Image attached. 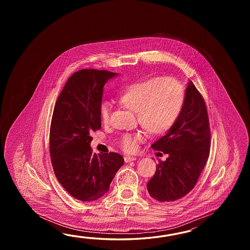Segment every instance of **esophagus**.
Masks as SVG:
<instances>
[{
    "label": "esophagus",
    "instance_id": "1",
    "mask_svg": "<svg viewBox=\"0 0 250 250\" xmlns=\"http://www.w3.org/2000/svg\"><path fill=\"white\" fill-rule=\"evenodd\" d=\"M136 157H132V156H124V161L125 163H129V162H133L136 161Z\"/></svg>",
    "mask_w": 250,
    "mask_h": 250
}]
</instances>
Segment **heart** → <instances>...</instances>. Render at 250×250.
I'll list each match as a JSON object with an SVG mask.
<instances>
[{"mask_svg":"<svg viewBox=\"0 0 250 250\" xmlns=\"http://www.w3.org/2000/svg\"><path fill=\"white\" fill-rule=\"evenodd\" d=\"M185 90L180 82L168 77H154L127 85L118 97L123 106L137 112L138 123L153 136L168 132L181 115L185 104ZM111 106L102 104L99 115L103 123L110 119ZM141 135L125 134L121 140L124 151L133 152Z\"/></svg>","mask_w":250,"mask_h":250,"instance_id":"obj_1","label":"heart"}]
</instances>
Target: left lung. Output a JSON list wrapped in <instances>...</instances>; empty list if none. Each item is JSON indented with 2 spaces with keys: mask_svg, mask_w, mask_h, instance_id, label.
Listing matches in <instances>:
<instances>
[{
  "mask_svg": "<svg viewBox=\"0 0 250 250\" xmlns=\"http://www.w3.org/2000/svg\"><path fill=\"white\" fill-rule=\"evenodd\" d=\"M169 154L159 160L156 171L147 182L149 195L160 202H173L196 186L208 162L211 132L205 100L192 81L187 86L183 110L173 127L151 146Z\"/></svg>",
  "mask_w": 250,
  "mask_h": 250,
  "instance_id": "left-lung-1",
  "label": "left lung"
}]
</instances>
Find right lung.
<instances>
[{
    "instance_id": "1",
    "label": "right lung",
    "mask_w": 250,
    "mask_h": 250,
    "mask_svg": "<svg viewBox=\"0 0 250 250\" xmlns=\"http://www.w3.org/2000/svg\"><path fill=\"white\" fill-rule=\"evenodd\" d=\"M116 75L79 70L69 77L54 105L49 138L53 171L65 190L80 201L104 196L124 163L120 154H93L90 147L91 134L101 128L104 85Z\"/></svg>"
}]
</instances>
